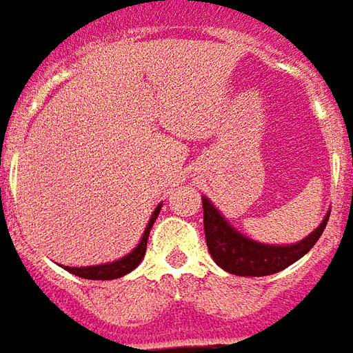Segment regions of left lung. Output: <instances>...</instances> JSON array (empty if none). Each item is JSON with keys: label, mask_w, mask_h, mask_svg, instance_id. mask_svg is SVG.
Here are the masks:
<instances>
[{"label": "left lung", "mask_w": 353, "mask_h": 353, "mask_svg": "<svg viewBox=\"0 0 353 353\" xmlns=\"http://www.w3.org/2000/svg\"><path fill=\"white\" fill-rule=\"evenodd\" d=\"M201 201H203L207 249L211 252L212 261L224 272L234 276H272L301 261L323 234L331 212H327L321 224L301 241L291 245H270L254 241L241 232H237L207 196L201 197Z\"/></svg>", "instance_id": "1"}]
</instances>
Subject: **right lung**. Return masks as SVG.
<instances>
[{"label":"right lung","mask_w":353,"mask_h":353,"mask_svg":"<svg viewBox=\"0 0 353 353\" xmlns=\"http://www.w3.org/2000/svg\"><path fill=\"white\" fill-rule=\"evenodd\" d=\"M161 205L159 203L156 207V211L152 212V216H150L148 226L144 228V234H142L141 241L139 245L132 249L129 254H125L121 259H117L114 262H106V264H97V266H79V268H74V266H64L66 272L70 274H74L77 277H83V279H117V277H123L127 276L129 272L137 268L139 264L144 259V254H146V243H148V236H150V230L154 226V222H156L157 214L161 211Z\"/></svg>","instance_id":"1"}]
</instances>
